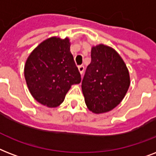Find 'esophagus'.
<instances>
[{"label": "esophagus", "mask_w": 156, "mask_h": 156, "mask_svg": "<svg viewBox=\"0 0 156 156\" xmlns=\"http://www.w3.org/2000/svg\"><path fill=\"white\" fill-rule=\"evenodd\" d=\"M78 69H79L80 72V74H83L84 73V67L83 65H80L79 67H78Z\"/></svg>", "instance_id": "obj_1"}]
</instances>
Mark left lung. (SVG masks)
Masks as SVG:
<instances>
[{
  "mask_svg": "<svg viewBox=\"0 0 156 156\" xmlns=\"http://www.w3.org/2000/svg\"><path fill=\"white\" fill-rule=\"evenodd\" d=\"M130 84L126 65L115 49L104 44L93 47L91 62L82 80L84 101L96 114L114 109L127 93Z\"/></svg>",
  "mask_w": 156,
  "mask_h": 156,
  "instance_id": "left-lung-1",
  "label": "left lung"
}]
</instances>
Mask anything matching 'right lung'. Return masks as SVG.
I'll use <instances>...</instances> for the list:
<instances>
[{
    "instance_id": "1",
    "label": "right lung",
    "mask_w": 156,
    "mask_h": 156,
    "mask_svg": "<svg viewBox=\"0 0 156 156\" xmlns=\"http://www.w3.org/2000/svg\"><path fill=\"white\" fill-rule=\"evenodd\" d=\"M24 76L37 102L49 107L59 106L72 84L81 81L69 39L51 37L41 43L27 59Z\"/></svg>"
}]
</instances>
